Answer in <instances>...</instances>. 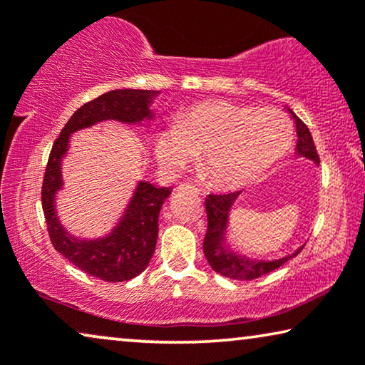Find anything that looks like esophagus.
Returning <instances> with one entry per match:
<instances>
[{
  "instance_id": "obj_1",
  "label": "esophagus",
  "mask_w": 365,
  "mask_h": 365,
  "mask_svg": "<svg viewBox=\"0 0 365 365\" xmlns=\"http://www.w3.org/2000/svg\"><path fill=\"white\" fill-rule=\"evenodd\" d=\"M178 191H181V192L187 191V192H192V194H199V189H197L196 186H192V184H189V182H182V184H179V186H178Z\"/></svg>"
}]
</instances>
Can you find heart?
<instances>
[{
    "label": "heart",
    "instance_id": "1",
    "mask_svg": "<svg viewBox=\"0 0 365 365\" xmlns=\"http://www.w3.org/2000/svg\"><path fill=\"white\" fill-rule=\"evenodd\" d=\"M292 123L272 108L242 106L224 99L192 104L158 133L154 153L168 173L196 161L209 182L232 189L254 181L277 163L292 143Z\"/></svg>",
    "mask_w": 365,
    "mask_h": 365
}]
</instances>
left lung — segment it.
Masks as SVG:
<instances>
[{"label": "left lung", "instance_id": "1", "mask_svg": "<svg viewBox=\"0 0 365 365\" xmlns=\"http://www.w3.org/2000/svg\"><path fill=\"white\" fill-rule=\"evenodd\" d=\"M287 113L296 123L297 131V144H296V156L306 158L319 166V156L314 146L311 131L294 114L291 109L286 108ZM242 191L229 192V194H209L206 197V211H207V231L204 237V256H206L209 266L221 276L237 279V281H252L269 274L274 269L281 267L289 259L297 256L302 251V247H297L292 254L277 257V259H257L249 257L236 247L231 246V239L227 236L229 219H231V211L234 202L237 201Z\"/></svg>", "mask_w": 365, "mask_h": 365}]
</instances>
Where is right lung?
<instances>
[{"label":"right lung","instance_id":"1","mask_svg":"<svg viewBox=\"0 0 365 365\" xmlns=\"http://www.w3.org/2000/svg\"><path fill=\"white\" fill-rule=\"evenodd\" d=\"M161 91L123 88L83 104L69 118L49 154L41 191L49 237L63 257L101 281H129L148 267L156 249L159 212L164 201L171 196L173 187H156L141 179L121 217L104 236L79 237L68 232L58 219L56 196L63 189L61 163L68 154L71 134L99 123L118 121L141 128L144 134H148L154 121L151 106Z\"/></svg>","mask_w":365,"mask_h":365}]
</instances>
